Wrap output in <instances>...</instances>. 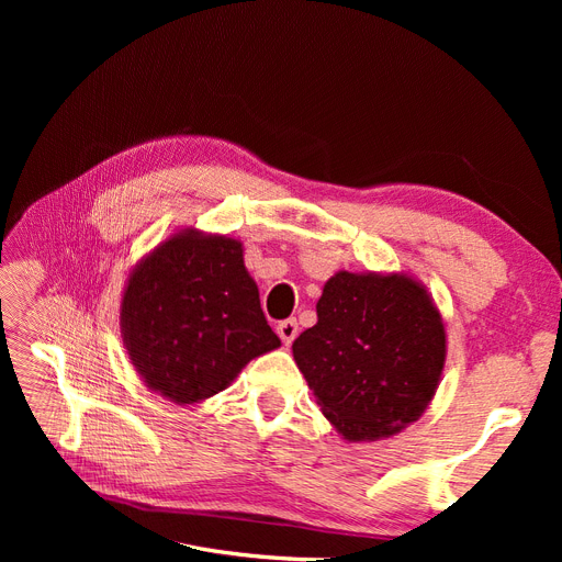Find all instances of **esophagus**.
<instances>
[{
  "mask_svg": "<svg viewBox=\"0 0 562 562\" xmlns=\"http://www.w3.org/2000/svg\"><path fill=\"white\" fill-rule=\"evenodd\" d=\"M297 321L295 318H285V321H281L279 326H277V333H279V337H281V342L288 347V345H293V339L297 337Z\"/></svg>",
  "mask_w": 562,
  "mask_h": 562,
  "instance_id": "esophagus-1",
  "label": "esophagus"
}]
</instances>
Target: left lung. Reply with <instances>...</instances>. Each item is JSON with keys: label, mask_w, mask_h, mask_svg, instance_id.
Here are the masks:
<instances>
[{"label": "left lung", "mask_w": 562, "mask_h": 562, "mask_svg": "<svg viewBox=\"0 0 562 562\" xmlns=\"http://www.w3.org/2000/svg\"><path fill=\"white\" fill-rule=\"evenodd\" d=\"M316 326L293 342L323 415L349 443L401 434L431 403L446 366V326L415 277L337 271Z\"/></svg>", "instance_id": "8db88e82"}]
</instances>
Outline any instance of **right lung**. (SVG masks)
<instances>
[{"instance_id": "add662e5", "label": "right lung", "mask_w": 562, "mask_h": 562, "mask_svg": "<svg viewBox=\"0 0 562 562\" xmlns=\"http://www.w3.org/2000/svg\"><path fill=\"white\" fill-rule=\"evenodd\" d=\"M119 326L145 386L178 405L215 396L252 359L281 347L244 265V244L194 227L135 265Z\"/></svg>"}]
</instances>
